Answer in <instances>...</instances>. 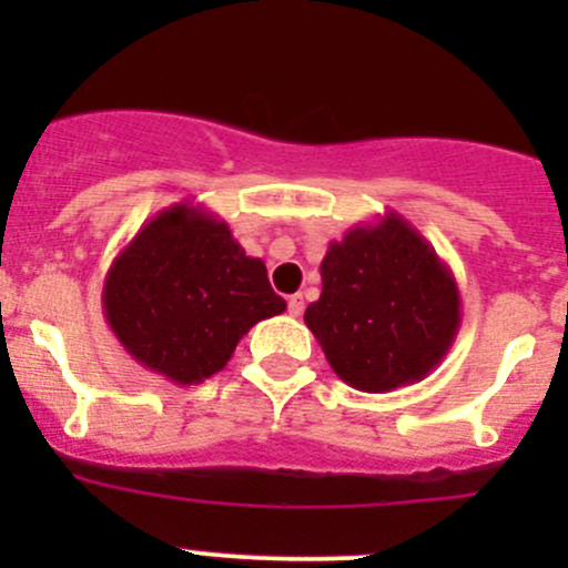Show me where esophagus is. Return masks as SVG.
Returning a JSON list of instances; mask_svg holds the SVG:
<instances>
[{
    "instance_id": "esophagus-1",
    "label": "esophagus",
    "mask_w": 568,
    "mask_h": 568,
    "mask_svg": "<svg viewBox=\"0 0 568 568\" xmlns=\"http://www.w3.org/2000/svg\"><path fill=\"white\" fill-rule=\"evenodd\" d=\"M302 311H305V296L294 294V296H291V300H288V313H291V316H294V318H300Z\"/></svg>"
}]
</instances>
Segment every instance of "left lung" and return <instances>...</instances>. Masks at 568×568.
<instances>
[{"instance_id": "1", "label": "left lung", "mask_w": 568, "mask_h": 568, "mask_svg": "<svg viewBox=\"0 0 568 568\" xmlns=\"http://www.w3.org/2000/svg\"><path fill=\"white\" fill-rule=\"evenodd\" d=\"M305 324L346 385L390 393L426 379L454 346L459 285L420 231L387 211L329 242Z\"/></svg>"}]
</instances>
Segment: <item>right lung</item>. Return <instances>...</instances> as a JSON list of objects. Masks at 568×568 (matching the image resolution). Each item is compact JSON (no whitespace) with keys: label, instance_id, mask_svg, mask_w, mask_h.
Returning a JSON list of instances; mask_svg holds the SVG:
<instances>
[{"label":"right lung","instance_id":"right-lung-1","mask_svg":"<svg viewBox=\"0 0 568 568\" xmlns=\"http://www.w3.org/2000/svg\"><path fill=\"white\" fill-rule=\"evenodd\" d=\"M101 305L129 357L175 385L214 376L250 326L285 311L266 263L244 252L225 220L189 200L145 222L118 252Z\"/></svg>","mask_w":568,"mask_h":568}]
</instances>
